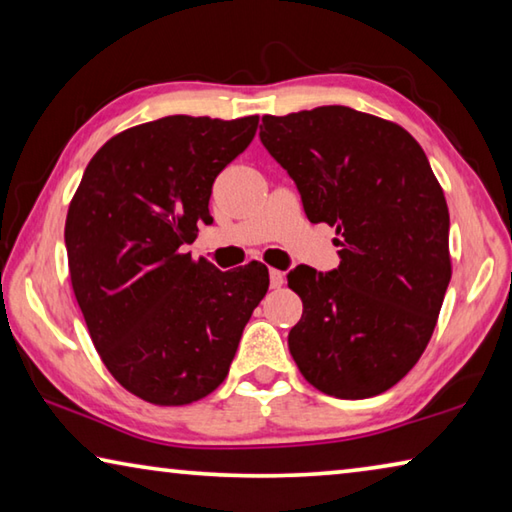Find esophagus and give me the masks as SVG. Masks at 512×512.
Wrapping results in <instances>:
<instances>
[{
    "mask_svg": "<svg viewBox=\"0 0 512 512\" xmlns=\"http://www.w3.org/2000/svg\"><path fill=\"white\" fill-rule=\"evenodd\" d=\"M268 277H271V289H280L284 284V273L277 271V268H271V271H268Z\"/></svg>",
    "mask_w": 512,
    "mask_h": 512,
    "instance_id": "obj_1",
    "label": "esophagus"
}]
</instances>
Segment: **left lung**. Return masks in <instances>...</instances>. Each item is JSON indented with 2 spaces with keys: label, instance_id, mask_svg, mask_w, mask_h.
Masks as SVG:
<instances>
[{
  "label": "left lung",
  "instance_id": "1",
  "mask_svg": "<svg viewBox=\"0 0 512 512\" xmlns=\"http://www.w3.org/2000/svg\"><path fill=\"white\" fill-rule=\"evenodd\" d=\"M262 124L307 219L334 225L341 246L334 271L287 275L302 298L291 357L325 395L384 393L422 357L452 277L443 189L422 146L368 112L320 106Z\"/></svg>",
  "mask_w": 512,
  "mask_h": 512
}]
</instances>
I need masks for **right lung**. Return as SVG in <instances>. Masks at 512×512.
Listing matches in <instances>:
<instances>
[{"mask_svg": "<svg viewBox=\"0 0 512 512\" xmlns=\"http://www.w3.org/2000/svg\"><path fill=\"white\" fill-rule=\"evenodd\" d=\"M257 121L171 115L128 128L94 153L69 203L76 302L110 375L144 402L183 406L219 388L266 296L264 264L221 273L183 253Z\"/></svg>", "mask_w": 512, "mask_h": 512, "instance_id": "1", "label": "right lung"}]
</instances>
